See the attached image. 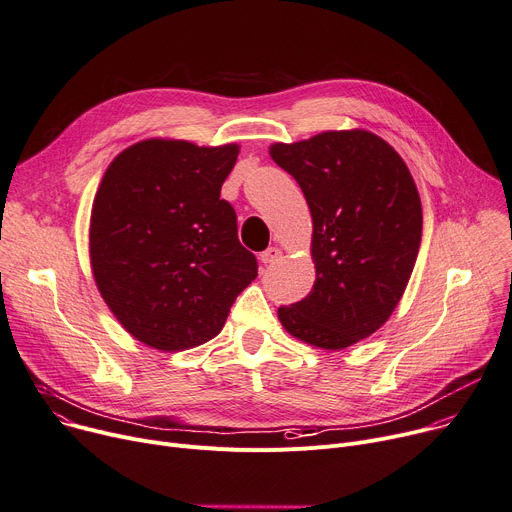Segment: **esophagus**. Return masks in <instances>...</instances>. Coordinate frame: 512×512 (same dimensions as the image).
<instances>
[{
	"label": "esophagus",
	"instance_id": "34e87169",
	"mask_svg": "<svg viewBox=\"0 0 512 512\" xmlns=\"http://www.w3.org/2000/svg\"><path fill=\"white\" fill-rule=\"evenodd\" d=\"M281 256H283V252H281L279 248H274V246H272V248H266V250L260 254V260H262V264H266V266H268V264H274V262H277Z\"/></svg>",
	"mask_w": 512,
	"mask_h": 512
}]
</instances>
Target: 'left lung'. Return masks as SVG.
Wrapping results in <instances>:
<instances>
[{
    "label": "left lung",
    "instance_id": "obj_1",
    "mask_svg": "<svg viewBox=\"0 0 512 512\" xmlns=\"http://www.w3.org/2000/svg\"><path fill=\"white\" fill-rule=\"evenodd\" d=\"M270 157L305 194L316 264L313 289L279 307V320L311 346L357 344L389 320L414 270L422 238L414 178L396 149L363 129L274 143Z\"/></svg>",
    "mask_w": 512,
    "mask_h": 512
}]
</instances>
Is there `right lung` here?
I'll use <instances>...</instances> for the list:
<instances>
[{"label":"right lung","mask_w":512,"mask_h":512,"mask_svg":"<svg viewBox=\"0 0 512 512\" xmlns=\"http://www.w3.org/2000/svg\"><path fill=\"white\" fill-rule=\"evenodd\" d=\"M240 145L145 139L114 157L94 196L90 262L119 324L164 352L215 338L258 274L219 199Z\"/></svg>","instance_id":"obj_1"}]
</instances>
